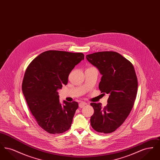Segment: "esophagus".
Listing matches in <instances>:
<instances>
[{
    "label": "esophagus",
    "mask_w": 160,
    "mask_h": 160,
    "mask_svg": "<svg viewBox=\"0 0 160 160\" xmlns=\"http://www.w3.org/2000/svg\"><path fill=\"white\" fill-rule=\"evenodd\" d=\"M85 105H86V102H84L83 101L80 102L79 103V104H78V106H79V107H80V108H83Z\"/></svg>",
    "instance_id": "esophagus-1"
}]
</instances>
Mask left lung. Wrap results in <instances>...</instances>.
Segmentation results:
<instances>
[{"mask_svg": "<svg viewBox=\"0 0 160 160\" xmlns=\"http://www.w3.org/2000/svg\"><path fill=\"white\" fill-rule=\"evenodd\" d=\"M86 57L102 75L99 90L109 95L104 108L101 103H91L94 109L91 117L92 127L98 132L111 133L124 122L134 106L138 88L134 68L115 52H99Z\"/></svg>", "mask_w": 160, "mask_h": 160, "instance_id": "obj_1", "label": "left lung"}]
</instances>
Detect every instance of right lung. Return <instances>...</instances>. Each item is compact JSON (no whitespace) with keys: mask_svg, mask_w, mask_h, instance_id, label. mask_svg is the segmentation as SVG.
Listing matches in <instances>:
<instances>
[{"mask_svg":"<svg viewBox=\"0 0 160 160\" xmlns=\"http://www.w3.org/2000/svg\"><path fill=\"white\" fill-rule=\"evenodd\" d=\"M84 59L82 53L48 50L38 55L26 70L22 91L38 125L50 134L68 130L78 107L76 101H63L58 90L68 83L71 71Z\"/></svg>","mask_w":160,"mask_h":160,"instance_id":"1","label":"right lung"}]
</instances>
